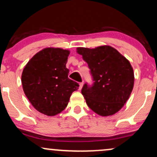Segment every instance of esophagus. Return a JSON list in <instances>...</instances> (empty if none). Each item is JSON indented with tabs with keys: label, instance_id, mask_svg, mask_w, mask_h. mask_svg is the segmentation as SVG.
<instances>
[{
	"label": "esophagus",
	"instance_id": "1",
	"mask_svg": "<svg viewBox=\"0 0 157 157\" xmlns=\"http://www.w3.org/2000/svg\"><path fill=\"white\" fill-rule=\"evenodd\" d=\"M82 86H83V82H80V89H79L81 90V89L82 88Z\"/></svg>",
	"mask_w": 157,
	"mask_h": 157
}]
</instances>
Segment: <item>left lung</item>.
Segmentation results:
<instances>
[{"label": "left lung", "instance_id": "obj_1", "mask_svg": "<svg viewBox=\"0 0 157 157\" xmlns=\"http://www.w3.org/2000/svg\"><path fill=\"white\" fill-rule=\"evenodd\" d=\"M77 52L89 65L94 81L92 86L85 84L81 91L88 106L102 117L118 112L134 88V73L130 62L110 46L78 47Z\"/></svg>", "mask_w": 157, "mask_h": 157}]
</instances>
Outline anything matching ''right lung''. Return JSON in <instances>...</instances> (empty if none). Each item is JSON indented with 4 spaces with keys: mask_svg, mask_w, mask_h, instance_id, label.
<instances>
[{
    "mask_svg": "<svg viewBox=\"0 0 157 157\" xmlns=\"http://www.w3.org/2000/svg\"><path fill=\"white\" fill-rule=\"evenodd\" d=\"M70 51L47 47L27 63L21 75L25 94L35 109L46 116H55L67 106L79 84L68 77L66 68Z\"/></svg>",
    "mask_w": 157,
    "mask_h": 157,
    "instance_id": "right-lung-1",
    "label": "right lung"
}]
</instances>
